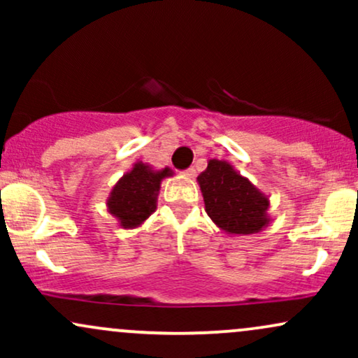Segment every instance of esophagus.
Wrapping results in <instances>:
<instances>
[{
	"label": "esophagus",
	"instance_id": "obj_1",
	"mask_svg": "<svg viewBox=\"0 0 358 358\" xmlns=\"http://www.w3.org/2000/svg\"><path fill=\"white\" fill-rule=\"evenodd\" d=\"M183 175H185V176H188V178H195V175H196L195 168L190 166V168H188V170H185V171H183Z\"/></svg>",
	"mask_w": 358,
	"mask_h": 358
}]
</instances>
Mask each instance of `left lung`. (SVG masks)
I'll list each match as a JSON object with an SVG mask.
<instances>
[{
	"mask_svg": "<svg viewBox=\"0 0 358 358\" xmlns=\"http://www.w3.org/2000/svg\"><path fill=\"white\" fill-rule=\"evenodd\" d=\"M196 182L203 195L205 212L220 231L231 236H250L269 225V196L229 162L208 159L207 170Z\"/></svg>",
	"mask_w": 358,
	"mask_h": 358,
	"instance_id": "8db88e82",
	"label": "left lung"
}]
</instances>
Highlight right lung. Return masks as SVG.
<instances>
[{
    "label": "right lung",
    "mask_w": 358,
    "mask_h": 358,
    "mask_svg": "<svg viewBox=\"0 0 358 358\" xmlns=\"http://www.w3.org/2000/svg\"><path fill=\"white\" fill-rule=\"evenodd\" d=\"M168 176H173L171 168L156 170L148 163L136 162L117 180L110 188L106 207L110 215L116 217L119 227L136 229L145 224L156 210L162 182Z\"/></svg>",
    "instance_id": "obj_1"
}]
</instances>
